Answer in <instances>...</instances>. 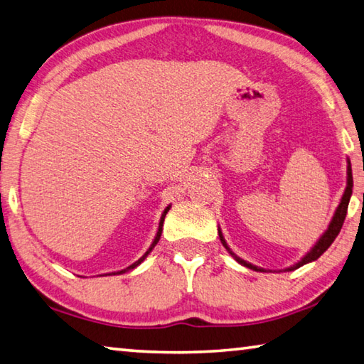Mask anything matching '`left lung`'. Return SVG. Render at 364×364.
Instances as JSON below:
<instances>
[{
  "label": "left lung",
  "mask_w": 364,
  "mask_h": 364,
  "mask_svg": "<svg viewBox=\"0 0 364 364\" xmlns=\"http://www.w3.org/2000/svg\"><path fill=\"white\" fill-rule=\"evenodd\" d=\"M352 188H353L352 167H350V162H348V167H347V188H346V192H344V196H343V200H341L336 213H334V216H333V220H331V224H330V227H328V230H326V232L322 235V238H320V240L317 241V245L311 249V252L306 254L304 257L301 259V262H298L296 265L287 268V272H294V269L306 265V263H309V262H312V260H317V259L320 257V255H322V254L326 251V249H328V247L331 246L334 238L338 237L341 229H343L344 219H346V215H347V208H348V200H350V196H352ZM219 238H220V243H223L224 247L227 249V251H229V252L232 254V257H233L235 260H237L238 263H241V265H245V267L251 268V269H255V272H260L262 268H257V267L251 265V263L243 260V259H240L238 255H235V254L230 251L229 246H227V243H225L224 237H223V233H220V230H219Z\"/></svg>",
  "instance_id": "1"
}]
</instances>
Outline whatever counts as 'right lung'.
<instances>
[{"label":"right lung","instance_id":"obj_1","mask_svg":"<svg viewBox=\"0 0 364 364\" xmlns=\"http://www.w3.org/2000/svg\"><path fill=\"white\" fill-rule=\"evenodd\" d=\"M168 208H170V206H167V208H166V211H164L162 213V216H161V223H159V229H158V235H156V238H154V241H153V245L151 246H149V249H148V251L145 252V255H141V257L137 260V262H135V263H132V265L131 267H127V268H124V269H121V272H118V273H113V274H123V273H126L127 272V269H132V268H135V267H137V265H140V263L141 262H144L145 260V257H146V255L149 254V252H151V249L156 246V245H158V241H159V238H161V233H162V224H164V219H166V215H167V211H168Z\"/></svg>","mask_w":364,"mask_h":364}]
</instances>
